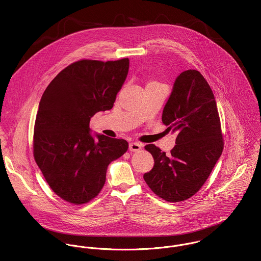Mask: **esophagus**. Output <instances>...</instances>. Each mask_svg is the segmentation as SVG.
<instances>
[{
  "instance_id": "obj_1",
  "label": "esophagus",
  "mask_w": 261,
  "mask_h": 261,
  "mask_svg": "<svg viewBox=\"0 0 261 261\" xmlns=\"http://www.w3.org/2000/svg\"><path fill=\"white\" fill-rule=\"evenodd\" d=\"M143 148V145L140 143H130L128 146V149L130 151H139Z\"/></svg>"
}]
</instances>
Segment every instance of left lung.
Segmentation results:
<instances>
[{
	"label": "left lung",
	"mask_w": 261,
	"mask_h": 261,
	"mask_svg": "<svg viewBox=\"0 0 261 261\" xmlns=\"http://www.w3.org/2000/svg\"><path fill=\"white\" fill-rule=\"evenodd\" d=\"M162 121L177 134L176 146L168 155L154 145L145 147L154 165L144 179L160 198L181 202L204 185L223 150L216 100L199 71L189 69L176 78Z\"/></svg>",
	"instance_id": "8db88e82"
}]
</instances>
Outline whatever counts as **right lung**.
I'll return each mask as SVG.
<instances>
[{"instance_id":"obj_1","label":"right lung","mask_w":261,"mask_h":261,"mask_svg":"<svg viewBox=\"0 0 261 261\" xmlns=\"http://www.w3.org/2000/svg\"><path fill=\"white\" fill-rule=\"evenodd\" d=\"M128 58L79 60L45 89L34 126V158L46 182L61 199L89 202L105 186L112 161L128 148L122 139L91 136L90 118L112 110L127 76Z\"/></svg>"}]
</instances>
